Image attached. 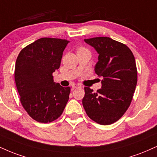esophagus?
Returning a JSON list of instances; mask_svg holds the SVG:
<instances>
[{"label":"esophagus","mask_w":157,"mask_h":157,"mask_svg":"<svg viewBox=\"0 0 157 157\" xmlns=\"http://www.w3.org/2000/svg\"><path fill=\"white\" fill-rule=\"evenodd\" d=\"M71 86H72V88H81V86L80 85H78V84H72L71 85Z\"/></svg>","instance_id":"esophagus-1"}]
</instances>
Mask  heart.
<instances>
[{
  "label": "heart",
  "instance_id": "1",
  "mask_svg": "<svg viewBox=\"0 0 157 157\" xmlns=\"http://www.w3.org/2000/svg\"><path fill=\"white\" fill-rule=\"evenodd\" d=\"M80 49H82V48H80V49H79V50H80Z\"/></svg>",
  "mask_w": 157,
  "mask_h": 157
}]
</instances>
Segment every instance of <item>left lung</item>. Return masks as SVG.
<instances>
[{
  "label": "left lung",
  "mask_w": 157,
  "mask_h": 157,
  "mask_svg": "<svg viewBox=\"0 0 157 157\" xmlns=\"http://www.w3.org/2000/svg\"><path fill=\"white\" fill-rule=\"evenodd\" d=\"M84 40L99 53L95 72L102 80L97 92L85 87L82 105L90 119L109 125L124 116L132 100L137 82L135 57L126 44L109 37Z\"/></svg>",
  "instance_id": "obj_1"
}]
</instances>
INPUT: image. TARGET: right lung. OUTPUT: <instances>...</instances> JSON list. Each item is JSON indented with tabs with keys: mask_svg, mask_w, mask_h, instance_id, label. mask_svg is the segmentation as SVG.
I'll return each mask as SVG.
<instances>
[{
	"mask_svg": "<svg viewBox=\"0 0 157 157\" xmlns=\"http://www.w3.org/2000/svg\"><path fill=\"white\" fill-rule=\"evenodd\" d=\"M69 41L41 38L19 53L14 79L20 102L28 114L39 123H50L61 116L69 100L70 87L53 81Z\"/></svg>",
	"mask_w": 157,
	"mask_h": 157,
	"instance_id": "add662e5",
	"label": "right lung"
}]
</instances>
